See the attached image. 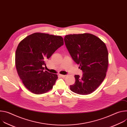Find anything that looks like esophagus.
<instances>
[{
    "instance_id": "34e87169",
    "label": "esophagus",
    "mask_w": 127,
    "mask_h": 127,
    "mask_svg": "<svg viewBox=\"0 0 127 127\" xmlns=\"http://www.w3.org/2000/svg\"><path fill=\"white\" fill-rule=\"evenodd\" d=\"M59 76L60 77H61L62 78H65V76H66L65 75H62V74H59Z\"/></svg>"
}]
</instances>
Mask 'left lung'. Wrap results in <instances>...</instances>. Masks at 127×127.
Listing matches in <instances>:
<instances>
[{
    "instance_id": "left-lung-1",
    "label": "left lung",
    "mask_w": 127,
    "mask_h": 127,
    "mask_svg": "<svg viewBox=\"0 0 127 127\" xmlns=\"http://www.w3.org/2000/svg\"><path fill=\"white\" fill-rule=\"evenodd\" d=\"M64 42L71 57L83 71L81 76L75 75V82L70 86L72 92L86 95L92 94L103 81L108 64L105 44L90 33L68 34Z\"/></svg>"
}]
</instances>
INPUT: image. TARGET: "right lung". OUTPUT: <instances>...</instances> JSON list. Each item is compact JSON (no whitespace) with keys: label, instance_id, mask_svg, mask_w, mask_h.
<instances>
[{"label":"right lung","instance_id":"right-lung-1","mask_svg":"<svg viewBox=\"0 0 127 127\" xmlns=\"http://www.w3.org/2000/svg\"><path fill=\"white\" fill-rule=\"evenodd\" d=\"M63 44L61 36L41 32L31 34L19 43L15 52V66L29 91L39 95L53 88L58 76L44 70L45 62Z\"/></svg>","mask_w":127,"mask_h":127}]
</instances>
